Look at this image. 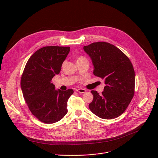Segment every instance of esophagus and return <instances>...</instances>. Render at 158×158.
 <instances>
[{
	"label": "esophagus",
	"instance_id": "1",
	"mask_svg": "<svg viewBox=\"0 0 158 158\" xmlns=\"http://www.w3.org/2000/svg\"><path fill=\"white\" fill-rule=\"evenodd\" d=\"M76 91L80 94H82V93H84L86 92V90L84 89H77Z\"/></svg>",
	"mask_w": 158,
	"mask_h": 158
}]
</instances>
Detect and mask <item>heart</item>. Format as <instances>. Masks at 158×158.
<instances>
[{
  "instance_id": "b5f03b06",
  "label": "heart",
  "mask_w": 158,
  "mask_h": 158,
  "mask_svg": "<svg viewBox=\"0 0 158 158\" xmlns=\"http://www.w3.org/2000/svg\"><path fill=\"white\" fill-rule=\"evenodd\" d=\"M82 58H83V57H79L77 59H82Z\"/></svg>"
}]
</instances>
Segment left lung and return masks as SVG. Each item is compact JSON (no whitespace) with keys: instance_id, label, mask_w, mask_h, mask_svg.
<instances>
[{"instance_id":"1","label":"left lung","mask_w":158,"mask_h":158,"mask_svg":"<svg viewBox=\"0 0 158 158\" xmlns=\"http://www.w3.org/2000/svg\"><path fill=\"white\" fill-rule=\"evenodd\" d=\"M94 65L93 74L104 79L102 94L91 91L94 98L89 107L97 116L116 118L126 110L134 94L135 73L129 59L114 45L105 42L84 46Z\"/></svg>"}]
</instances>
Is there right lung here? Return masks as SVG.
<instances>
[{"label": "right lung", "instance_id": "add662e5", "mask_svg": "<svg viewBox=\"0 0 158 158\" xmlns=\"http://www.w3.org/2000/svg\"><path fill=\"white\" fill-rule=\"evenodd\" d=\"M69 51V47H44L25 66L20 81L22 94L32 114L42 123H56L67 112V102L74 91L56 90L51 80L59 74Z\"/></svg>", "mask_w": 158, "mask_h": 158}]
</instances>
